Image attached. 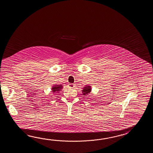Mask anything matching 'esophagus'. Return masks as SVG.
<instances>
[{"mask_svg": "<svg viewBox=\"0 0 153 153\" xmlns=\"http://www.w3.org/2000/svg\"><path fill=\"white\" fill-rule=\"evenodd\" d=\"M68 86L69 88H73L75 87V84H69L68 85Z\"/></svg>", "mask_w": 153, "mask_h": 153, "instance_id": "1", "label": "esophagus"}]
</instances>
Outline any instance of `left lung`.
<instances>
[{
    "mask_svg": "<svg viewBox=\"0 0 153 153\" xmlns=\"http://www.w3.org/2000/svg\"><path fill=\"white\" fill-rule=\"evenodd\" d=\"M91 91V86H85V88H83L82 90V94L84 95H86V94H88Z\"/></svg>",
    "mask_w": 153,
    "mask_h": 153,
    "instance_id": "left-lung-1",
    "label": "left lung"
}]
</instances>
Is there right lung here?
<instances>
[{
    "mask_svg": "<svg viewBox=\"0 0 153 153\" xmlns=\"http://www.w3.org/2000/svg\"><path fill=\"white\" fill-rule=\"evenodd\" d=\"M62 85H56L53 86L52 88V92L53 93H59V91H61L62 88Z\"/></svg>",
    "mask_w": 153,
    "mask_h": 153,
    "instance_id": "right-lung-1",
    "label": "right lung"
}]
</instances>
